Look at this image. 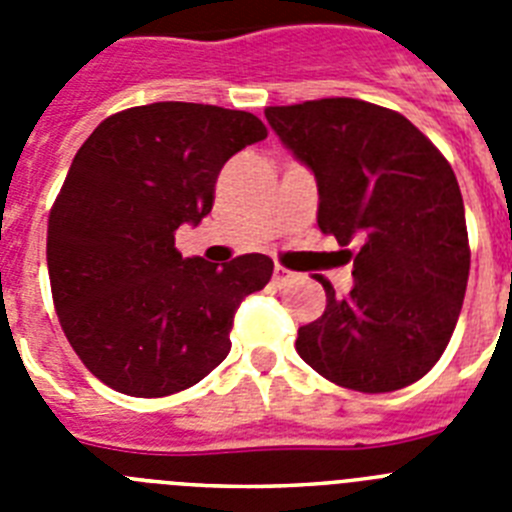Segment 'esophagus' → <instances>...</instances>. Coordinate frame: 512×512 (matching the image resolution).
I'll use <instances>...</instances> for the list:
<instances>
[{"label": "esophagus", "mask_w": 512, "mask_h": 512, "mask_svg": "<svg viewBox=\"0 0 512 512\" xmlns=\"http://www.w3.org/2000/svg\"><path fill=\"white\" fill-rule=\"evenodd\" d=\"M292 279H295V271L284 269V266H277V269H274V284H277V287H287Z\"/></svg>", "instance_id": "esophagus-1"}]
</instances>
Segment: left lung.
I'll return each mask as SVG.
<instances>
[{
	"label": "left lung",
	"instance_id": "1",
	"mask_svg": "<svg viewBox=\"0 0 512 512\" xmlns=\"http://www.w3.org/2000/svg\"><path fill=\"white\" fill-rule=\"evenodd\" d=\"M264 115L318 179L320 230L338 246L361 243L348 295L318 277L325 312L302 325L297 354L366 395L418 382L449 346L467 292L472 251L454 169L408 117L364 99Z\"/></svg>",
	"mask_w": 512,
	"mask_h": 512
}]
</instances>
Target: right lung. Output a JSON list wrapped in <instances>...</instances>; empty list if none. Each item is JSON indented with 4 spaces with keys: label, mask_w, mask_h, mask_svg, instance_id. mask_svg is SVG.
I'll use <instances>...</instances> for the list:
<instances>
[{
    "label": "right lung",
    "mask_w": 512,
    "mask_h": 512,
    "mask_svg": "<svg viewBox=\"0 0 512 512\" xmlns=\"http://www.w3.org/2000/svg\"><path fill=\"white\" fill-rule=\"evenodd\" d=\"M266 135L251 112L153 102L102 120L76 151L45 256L58 323L99 382L166 397L228 356L235 310L269 284L274 261L182 259L174 233L200 223L225 161Z\"/></svg>",
    "instance_id": "add662e5"
}]
</instances>
